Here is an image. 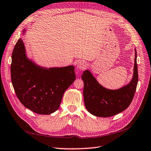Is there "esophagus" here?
<instances>
[{"label":"esophagus","mask_w":151,"mask_h":151,"mask_svg":"<svg viewBox=\"0 0 151 151\" xmlns=\"http://www.w3.org/2000/svg\"><path fill=\"white\" fill-rule=\"evenodd\" d=\"M86 66H87V63L85 61H79L78 63V65H77L78 68L80 70H83L86 68Z\"/></svg>","instance_id":"obj_1"}]
</instances>
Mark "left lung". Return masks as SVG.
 I'll return each instance as SVG.
<instances>
[{"instance_id": "left-lung-1", "label": "left lung", "mask_w": 151, "mask_h": 151, "mask_svg": "<svg viewBox=\"0 0 151 151\" xmlns=\"http://www.w3.org/2000/svg\"><path fill=\"white\" fill-rule=\"evenodd\" d=\"M137 50L133 78L129 84L116 90H110L99 84L89 70L81 76L84 81L83 96L86 108L91 114L100 117H109L124 111L131 103L138 84V74Z\"/></svg>"}]
</instances>
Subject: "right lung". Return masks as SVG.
<instances>
[{"label":"right lung","instance_id":"add662e5","mask_svg":"<svg viewBox=\"0 0 151 151\" xmlns=\"http://www.w3.org/2000/svg\"><path fill=\"white\" fill-rule=\"evenodd\" d=\"M11 77L21 103L41 115H49L56 111L65 90L76 78L73 66L43 69L29 61L21 38L12 53Z\"/></svg>","mask_w":151,"mask_h":151}]
</instances>
